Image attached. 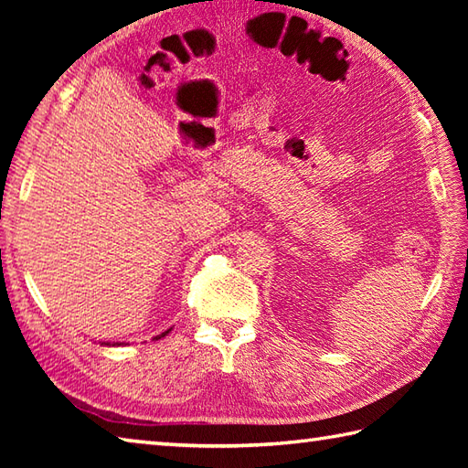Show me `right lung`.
I'll return each instance as SVG.
<instances>
[{
  "mask_svg": "<svg viewBox=\"0 0 468 468\" xmlns=\"http://www.w3.org/2000/svg\"><path fill=\"white\" fill-rule=\"evenodd\" d=\"M168 332H171V330H166V332H163L161 335H156V337H154V340H161V337H165V335H166ZM102 346H121V344H118V342H116V344H111V342H102Z\"/></svg>",
  "mask_w": 468,
  "mask_h": 468,
  "instance_id": "obj_1",
  "label": "right lung"
}]
</instances>
